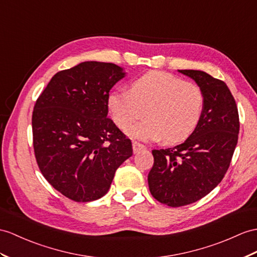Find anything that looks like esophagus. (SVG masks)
<instances>
[{
	"instance_id": "34e87169",
	"label": "esophagus",
	"mask_w": 257,
	"mask_h": 257,
	"mask_svg": "<svg viewBox=\"0 0 257 257\" xmlns=\"http://www.w3.org/2000/svg\"><path fill=\"white\" fill-rule=\"evenodd\" d=\"M132 145H133V152H134V154H137V153H140L141 150L146 149V146L143 145V144H141V143L133 142Z\"/></svg>"
}]
</instances>
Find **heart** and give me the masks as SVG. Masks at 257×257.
Listing matches in <instances>:
<instances>
[{"mask_svg":"<svg viewBox=\"0 0 257 257\" xmlns=\"http://www.w3.org/2000/svg\"><path fill=\"white\" fill-rule=\"evenodd\" d=\"M109 111L120 128H126L146 111V120L126 130L140 141L174 144L187 139L201 120L204 95L195 84L164 72H148L133 81L131 91L114 90L108 98Z\"/></svg>","mask_w":257,"mask_h":257,"instance_id":"b5f03b06","label":"heart"}]
</instances>
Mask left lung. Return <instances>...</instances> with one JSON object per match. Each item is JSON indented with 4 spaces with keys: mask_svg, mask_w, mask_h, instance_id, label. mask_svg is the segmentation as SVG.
I'll use <instances>...</instances> for the list:
<instances>
[{
    "mask_svg": "<svg viewBox=\"0 0 257 257\" xmlns=\"http://www.w3.org/2000/svg\"><path fill=\"white\" fill-rule=\"evenodd\" d=\"M179 72L193 78L202 89L204 108L197 126L184 143L153 150L149 191L170 207L195 203L221 182L240 128L235 100L224 81L203 71Z\"/></svg>",
    "mask_w": 257,
    "mask_h": 257,
    "instance_id": "8db88e82",
    "label": "left lung"
}]
</instances>
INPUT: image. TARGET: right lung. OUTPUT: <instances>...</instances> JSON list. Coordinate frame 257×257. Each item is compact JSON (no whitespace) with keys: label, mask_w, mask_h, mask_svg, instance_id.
<instances>
[{"label":"right lung","mask_w":257,"mask_h":257,"mask_svg":"<svg viewBox=\"0 0 257 257\" xmlns=\"http://www.w3.org/2000/svg\"><path fill=\"white\" fill-rule=\"evenodd\" d=\"M113 63L88 61L60 71L34 107L33 140L42 176L75 202L107 194L132 143L108 116L110 89L124 77Z\"/></svg>","instance_id":"add662e5"}]
</instances>
